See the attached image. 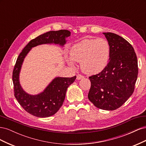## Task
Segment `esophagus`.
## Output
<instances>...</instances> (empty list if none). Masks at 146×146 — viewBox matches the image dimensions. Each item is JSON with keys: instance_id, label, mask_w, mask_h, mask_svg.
I'll use <instances>...</instances> for the list:
<instances>
[{"instance_id": "esophagus-1", "label": "esophagus", "mask_w": 146, "mask_h": 146, "mask_svg": "<svg viewBox=\"0 0 146 146\" xmlns=\"http://www.w3.org/2000/svg\"><path fill=\"white\" fill-rule=\"evenodd\" d=\"M84 77H84L83 76H82V75H81V74H78L77 76V80H80V79H82Z\"/></svg>"}]
</instances>
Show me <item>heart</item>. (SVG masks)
<instances>
[{"label": "heart", "mask_w": 146, "mask_h": 146, "mask_svg": "<svg viewBox=\"0 0 146 146\" xmlns=\"http://www.w3.org/2000/svg\"><path fill=\"white\" fill-rule=\"evenodd\" d=\"M110 53L111 47L107 39H85L72 47L70 56L75 61L82 62V68L85 72L96 74L107 67ZM72 59L69 58L68 61L74 66L75 63Z\"/></svg>", "instance_id": "heart-1"}]
</instances>
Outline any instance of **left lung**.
<instances>
[{
    "label": "left lung",
    "instance_id": "1",
    "mask_svg": "<svg viewBox=\"0 0 146 146\" xmlns=\"http://www.w3.org/2000/svg\"><path fill=\"white\" fill-rule=\"evenodd\" d=\"M111 47L110 61L102 71L89 77L88 99L97 108L114 110L133 94L138 77L137 56L133 47L124 38L104 33Z\"/></svg>",
    "mask_w": 146,
    "mask_h": 146
}]
</instances>
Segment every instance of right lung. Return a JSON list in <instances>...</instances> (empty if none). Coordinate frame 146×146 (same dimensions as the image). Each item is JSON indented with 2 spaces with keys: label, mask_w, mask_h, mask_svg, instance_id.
<instances>
[{
  "label": "right lung",
  "mask_w": 146,
  "mask_h": 146,
  "mask_svg": "<svg viewBox=\"0 0 146 146\" xmlns=\"http://www.w3.org/2000/svg\"><path fill=\"white\" fill-rule=\"evenodd\" d=\"M70 32L67 30L50 31L31 40L18 56L13 71L15 96L26 111L38 117H47L55 114L62 106L69 86L75 81L76 76L70 78L56 77L42 92L30 95L23 90L19 80V72L24 59L31 48L43 44L54 43L64 46L66 38Z\"/></svg>",
  "instance_id": "obj_1"
}]
</instances>
